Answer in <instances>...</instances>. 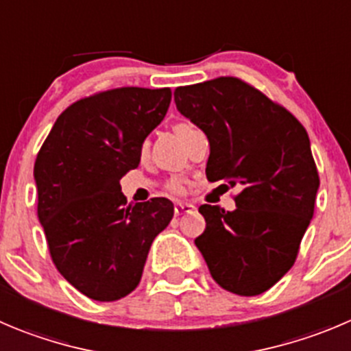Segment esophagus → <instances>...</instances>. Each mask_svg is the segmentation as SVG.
<instances>
[{"instance_id":"obj_1","label":"esophagus","mask_w":351,"mask_h":351,"mask_svg":"<svg viewBox=\"0 0 351 351\" xmlns=\"http://www.w3.org/2000/svg\"><path fill=\"white\" fill-rule=\"evenodd\" d=\"M191 212H195V206L189 205V203H178L176 208H173V213H176L178 217L184 215V213H191Z\"/></svg>"}]
</instances>
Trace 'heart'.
I'll return each mask as SVG.
<instances>
[{"instance_id":"heart-1","label":"heart","mask_w":351,"mask_h":351,"mask_svg":"<svg viewBox=\"0 0 351 351\" xmlns=\"http://www.w3.org/2000/svg\"><path fill=\"white\" fill-rule=\"evenodd\" d=\"M188 128H189L188 123H178V125H176V134H181V132ZM169 189L173 193V195H181V193L184 191V186H182L181 181H172L169 184Z\"/></svg>"}]
</instances>
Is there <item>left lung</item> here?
Wrapping results in <instances>:
<instances>
[{"label":"left lung","mask_w":351,"mask_h":351,"mask_svg":"<svg viewBox=\"0 0 351 351\" xmlns=\"http://www.w3.org/2000/svg\"><path fill=\"white\" fill-rule=\"evenodd\" d=\"M176 106L206 134V179L238 188L236 210L199 206L195 239L213 281L234 295L272 288L295 263L315 208L319 172L305 128L291 112L238 77L173 91Z\"/></svg>","instance_id":"obj_1"}]
</instances>
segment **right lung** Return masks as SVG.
<instances>
[{
    "label": "right lung",
    "instance_id": "right-lung-1",
    "mask_svg": "<svg viewBox=\"0 0 351 351\" xmlns=\"http://www.w3.org/2000/svg\"><path fill=\"white\" fill-rule=\"evenodd\" d=\"M170 98L169 88L86 96L60 113L36 158L38 217L53 263L96 302H115L138 288L149 246L173 217L170 199L128 205L120 191Z\"/></svg>",
    "mask_w": 351,
    "mask_h": 351
}]
</instances>
